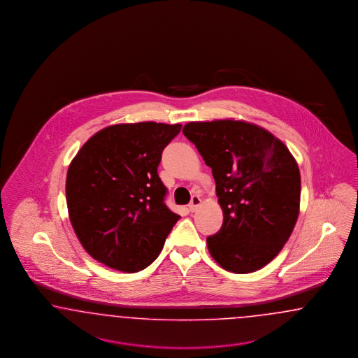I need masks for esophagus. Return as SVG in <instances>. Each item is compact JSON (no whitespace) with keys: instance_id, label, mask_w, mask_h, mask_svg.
<instances>
[{"instance_id":"34e87169","label":"esophagus","mask_w":358,"mask_h":358,"mask_svg":"<svg viewBox=\"0 0 358 358\" xmlns=\"http://www.w3.org/2000/svg\"><path fill=\"white\" fill-rule=\"evenodd\" d=\"M199 205H201V198H199L198 195H193V196H192V201H190V203H189V210H190L192 213H194Z\"/></svg>"}]
</instances>
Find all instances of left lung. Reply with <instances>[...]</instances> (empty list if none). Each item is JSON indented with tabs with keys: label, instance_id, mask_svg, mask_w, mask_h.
<instances>
[{
	"label": "left lung",
	"instance_id": "1",
	"mask_svg": "<svg viewBox=\"0 0 358 358\" xmlns=\"http://www.w3.org/2000/svg\"><path fill=\"white\" fill-rule=\"evenodd\" d=\"M182 132L211 168L223 210L222 227L207 238L210 255L232 273L259 271L281 252L298 219L301 174L293 155L247 122H190Z\"/></svg>",
	"mask_w": 358,
	"mask_h": 358
}]
</instances>
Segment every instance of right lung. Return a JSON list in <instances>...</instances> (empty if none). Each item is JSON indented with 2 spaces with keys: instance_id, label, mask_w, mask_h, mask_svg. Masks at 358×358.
I'll return each instance as SVG.
<instances>
[{
  "instance_id": "obj_1",
  "label": "right lung",
  "mask_w": 358,
  "mask_h": 358,
  "mask_svg": "<svg viewBox=\"0 0 358 358\" xmlns=\"http://www.w3.org/2000/svg\"><path fill=\"white\" fill-rule=\"evenodd\" d=\"M181 124L141 122L98 131L66 174V205L77 238L108 268L135 273L162 252L180 219L165 205L157 173L164 148Z\"/></svg>"
}]
</instances>
